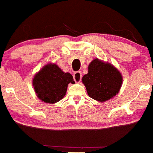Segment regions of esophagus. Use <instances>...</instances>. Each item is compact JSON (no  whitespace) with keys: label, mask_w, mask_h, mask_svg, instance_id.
Segmentation results:
<instances>
[{"label":"esophagus","mask_w":153,"mask_h":153,"mask_svg":"<svg viewBox=\"0 0 153 153\" xmlns=\"http://www.w3.org/2000/svg\"><path fill=\"white\" fill-rule=\"evenodd\" d=\"M82 79V73L80 71H76L74 74V79L76 82H79Z\"/></svg>","instance_id":"obj_1"}]
</instances>
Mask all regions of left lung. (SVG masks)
<instances>
[{
    "label": "left lung",
    "instance_id": "obj_1",
    "mask_svg": "<svg viewBox=\"0 0 153 153\" xmlns=\"http://www.w3.org/2000/svg\"><path fill=\"white\" fill-rule=\"evenodd\" d=\"M88 96L104 102L119 93L123 84V76L113 65L94 59L88 67V74L82 78Z\"/></svg>",
    "mask_w": 153,
    "mask_h": 153
}]
</instances>
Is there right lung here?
Instances as JSON below:
<instances>
[{"label":"right lung","instance_id":"right-lung-1","mask_svg":"<svg viewBox=\"0 0 153 153\" xmlns=\"http://www.w3.org/2000/svg\"><path fill=\"white\" fill-rule=\"evenodd\" d=\"M33 86L39 99L55 104L63 98L69 83H74L70 73H65L56 64L45 65L33 79Z\"/></svg>","mask_w":153,"mask_h":153}]
</instances>
